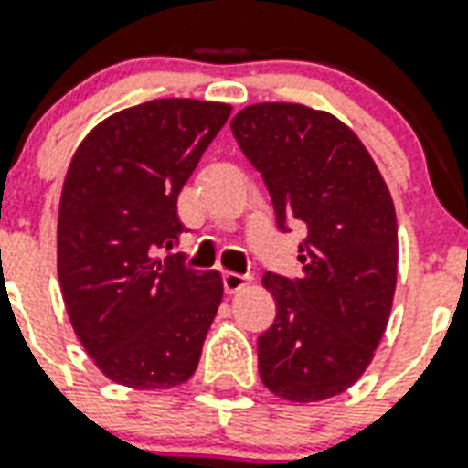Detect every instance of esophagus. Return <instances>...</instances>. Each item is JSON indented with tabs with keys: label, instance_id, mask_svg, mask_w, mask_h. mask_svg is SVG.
Returning <instances> with one entry per match:
<instances>
[{
	"label": "esophagus",
	"instance_id": "1",
	"mask_svg": "<svg viewBox=\"0 0 468 468\" xmlns=\"http://www.w3.org/2000/svg\"><path fill=\"white\" fill-rule=\"evenodd\" d=\"M248 277L245 274L238 272H223V287H226L228 294H235V292H240L248 287Z\"/></svg>",
	"mask_w": 468,
	"mask_h": 468
}]
</instances>
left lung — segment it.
I'll list each match as a JSON object with an SVG mask.
<instances>
[{
	"label": "left lung",
	"mask_w": 468,
	"mask_h": 468,
	"mask_svg": "<svg viewBox=\"0 0 468 468\" xmlns=\"http://www.w3.org/2000/svg\"><path fill=\"white\" fill-rule=\"evenodd\" d=\"M260 171L282 233L304 226L302 277L267 272L277 319L258 338L265 388L319 402L348 390L373 361L398 282V220L363 142L329 112L260 102L230 122Z\"/></svg>",
	"instance_id": "left-lung-1"
}]
</instances>
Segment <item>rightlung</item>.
I'll return each mask as SVG.
<instances>
[{
	"label": "right lung",
	"mask_w": 468,
	"mask_h": 468,
	"mask_svg": "<svg viewBox=\"0 0 468 468\" xmlns=\"http://www.w3.org/2000/svg\"><path fill=\"white\" fill-rule=\"evenodd\" d=\"M230 105L166 98L127 107L83 139L58 210V280L76 336L110 380L186 383L223 299L216 270L169 255L176 201Z\"/></svg>",
	"instance_id": "add662e5"
}]
</instances>
